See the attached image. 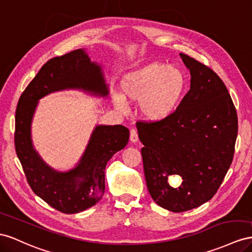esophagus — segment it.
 Returning <instances> with one entry per match:
<instances>
[{
    "instance_id": "34e87169",
    "label": "esophagus",
    "mask_w": 252,
    "mask_h": 252,
    "mask_svg": "<svg viewBox=\"0 0 252 252\" xmlns=\"http://www.w3.org/2000/svg\"><path fill=\"white\" fill-rule=\"evenodd\" d=\"M138 140H139V137H138L137 129L132 128L131 130H130V141H131L132 143H135V142H138Z\"/></svg>"
}]
</instances>
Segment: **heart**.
<instances>
[{
	"mask_svg": "<svg viewBox=\"0 0 252 252\" xmlns=\"http://www.w3.org/2000/svg\"><path fill=\"white\" fill-rule=\"evenodd\" d=\"M187 89V78L181 69L164 63H152L131 74L123 84L124 97L140 103L142 114L148 120L161 121L178 108ZM115 106L124 110L125 99L114 95Z\"/></svg>",
	"mask_w": 252,
	"mask_h": 252,
	"instance_id": "b5f03b06",
	"label": "heart"
}]
</instances>
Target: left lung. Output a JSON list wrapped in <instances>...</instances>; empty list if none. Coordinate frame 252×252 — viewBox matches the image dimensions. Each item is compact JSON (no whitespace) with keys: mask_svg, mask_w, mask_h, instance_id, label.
<instances>
[{"mask_svg":"<svg viewBox=\"0 0 252 252\" xmlns=\"http://www.w3.org/2000/svg\"><path fill=\"white\" fill-rule=\"evenodd\" d=\"M191 87L168 118L140 129L143 166L154 201L185 212L209 201L232 163L237 115L225 84L207 65L180 54ZM173 176L182 180L173 188Z\"/></svg>","mask_w":252,"mask_h":252,"instance_id":"1","label":"left lung"}]
</instances>
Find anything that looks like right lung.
Returning a JSON list of instances; mask_svg holds the SVG:
<instances>
[{
  "mask_svg": "<svg viewBox=\"0 0 252 252\" xmlns=\"http://www.w3.org/2000/svg\"><path fill=\"white\" fill-rule=\"evenodd\" d=\"M65 89H81L98 96L109 93L101 67L91 63L84 50L50 59L20 96L15 146L33 193L60 212L74 214L91 208L101 198L107 162L127 145L129 130L122 125H97L78 164L67 172L55 171L33 148L31 126L38 100Z\"/></svg>",
  "mask_w": 252,
  "mask_h": 252,
  "instance_id": "obj_1",
  "label": "right lung"
}]
</instances>
